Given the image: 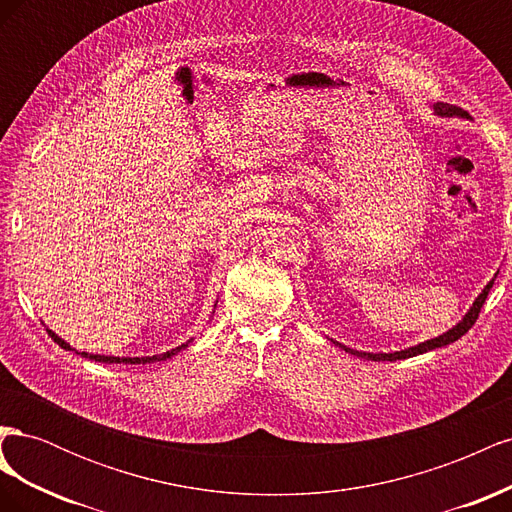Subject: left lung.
I'll list each match as a JSON object with an SVG mask.
<instances>
[{
  "instance_id": "1",
  "label": "left lung",
  "mask_w": 512,
  "mask_h": 512,
  "mask_svg": "<svg viewBox=\"0 0 512 512\" xmlns=\"http://www.w3.org/2000/svg\"><path fill=\"white\" fill-rule=\"evenodd\" d=\"M433 111H436V115H440V117H468V113L463 111V108L453 106V104H444V102L433 104ZM491 286H493V280L483 288V292L478 294L476 301H474L472 307L468 309V314L463 316V320L457 322L453 329H448L446 333H442V335H438V337H433V339H427V342L418 344V346H412V348H406V350H399V352H378V354H374V352L352 350V348H348V346H344V344H337V342H333V344H337L339 348L346 350L348 354L361 356V359H367V361H401V359H410V356H416V354H423V352H429V350H436V348L448 346V344L457 342V339H459L461 335H466V333L472 329V324L476 322V318H478V314H480V307H483V303H485V299H487V294H489Z\"/></svg>"
}]
</instances>
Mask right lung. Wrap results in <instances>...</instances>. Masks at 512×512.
I'll return each mask as SVG.
<instances>
[{
  "mask_svg": "<svg viewBox=\"0 0 512 512\" xmlns=\"http://www.w3.org/2000/svg\"><path fill=\"white\" fill-rule=\"evenodd\" d=\"M46 331H49V335H51V339H53L55 344H59L64 350H74L68 342H64V339H61L59 335H55L51 329H46ZM188 344H190V342H185V344H181V346H177V348H173V350H168V352H164V354H153V356H106V354H89V352H76V350H74V352L85 356V359L98 361V363H126V365H138V363H158V361H166V359H170V356H175L177 352H181L183 348H188Z\"/></svg>",
  "mask_w": 512,
  "mask_h": 512,
  "instance_id": "add662e5",
  "label": "right lung"
}]
</instances>
